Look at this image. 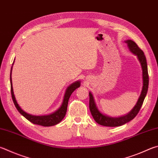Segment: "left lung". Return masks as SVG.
<instances>
[{
    "label": "left lung",
    "instance_id": "8db88e82",
    "mask_svg": "<svg viewBox=\"0 0 158 158\" xmlns=\"http://www.w3.org/2000/svg\"><path fill=\"white\" fill-rule=\"evenodd\" d=\"M127 43L128 48L133 54L137 55V58H138L139 61L140 62V64L142 65V77H143V87L141 94H140L139 98L138 99L135 106L133 108L130 113L128 114L123 117H116V118H113V117H108L106 115L102 114L97 109L95 102L93 98V94L91 93H89V97H90V101H89V108H90V113L92 114V116L93 117L94 119L95 120L97 123L99 124L104 126V127H119L123 124H126L128 122L131 121L132 119H134L136 115L138 114L139 111L141 108L144 102V100L145 99V97L147 95L148 88V68H147V59H146V56L144 55V52H143L140 48L138 47L135 43L134 41H131V40H128L126 41Z\"/></svg>",
    "mask_w": 158,
    "mask_h": 158
}]
</instances>
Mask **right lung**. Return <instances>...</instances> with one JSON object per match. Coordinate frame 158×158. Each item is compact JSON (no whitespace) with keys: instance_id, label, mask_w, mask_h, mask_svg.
<instances>
[{"instance_id":"1","label":"right lung","mask_w":158,"mask_h":158,"mask_svg":"<svg viewBox=\"0 0 158 158\" xmlns=\"http://www.w3.org/2000/svg\"><path fill=\"white\" fill-rule=\"evenodd\" d=\"M11 69H12V66H11V72H10L11 94V97H12L14 104L15 105L16 109L18 110L19 113H21L23 116H24L27 120H29L30 122L33 123L34 124L41 125V126H43V127H51V126H54L59 124V123L64 118L65 113H66V111H67L68 100H69V98L72 93H73L77 88H79L80 86V85H81L80 81H76L73 83V84H72L70 86L67 88L66 92H65V96H64V102L62 103L61 106L60 107L59 109H58L56 112H54V113H53L52 114H48V115L34 116L25 113V112L21 108V107L19 106V104H17L15 97H14V94L12 82H11Z\"/></svg>"}]
</instances>
